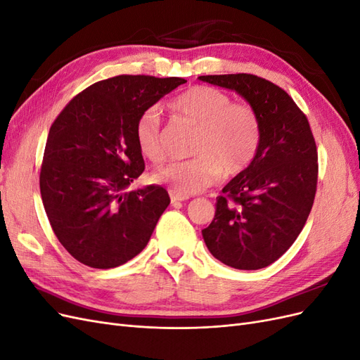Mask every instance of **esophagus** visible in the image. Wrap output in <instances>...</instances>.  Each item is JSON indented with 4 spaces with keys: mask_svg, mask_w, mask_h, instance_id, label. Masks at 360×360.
Wrapping results in <instances>:
<instances>
[{
    "mask_svg": "<svg viewBox=\"0 0 360 360\" xmlns=\"http://www.w3.org/2000/svg\"><path fill=\"white\" fill-rule=\"evenodd\" d=\"M169 197H171V204H172V205L180 204V202L188 200V197H181V195H177V193H174V192L169 193Z\"/></svg>",
    "mask_w": 360,
    "mask_h": 360,
    "instance_id": "obj_1",
    "label": "esophagus"
}]
</instances>
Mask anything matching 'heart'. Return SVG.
Listing matches in <instances>:
<instances>
[{
	"label": "heart",
	"mask_w": 360,
	"mask_h": 360,
	"mask_svg": "<svg viewBox=\"0 0 360 360\" xmlns=\"http://www.w3.org/2000/svg\"><path fill=\"white\" fill-rule=\"evenodd\" d=\"M171 111L200 129L189 160L172 162L153 174V181L165 184L181 197L209 188L224 172L236 176L254 160L259 141V115L248 103H233L222 90L197 85L174 97ZM135 141L151 162L165 159L160 134V114L150 108L136 120Z\"/></svg>",
	"instance_id": "1"
}]
</instances>
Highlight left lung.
Here are the masks:
<instances>
[{"instance_id":"1","label":"left lung","mask_w":360,"mask_h":360,"mask_svg":"<svg viewBox=\"0 0 360 360\" xmlns=\"http://www.w3.org/2000/svg\"><path fill=\"white\" fill-rule=\"evenodd\" d=\"M198 79L242 96L261 122L254 160L216 198L214 219L202 230L205 246L230 267H267L296 240L314 204L319 163L308 118L284 90L255 75Z\"/></svg>"}]
</instances>
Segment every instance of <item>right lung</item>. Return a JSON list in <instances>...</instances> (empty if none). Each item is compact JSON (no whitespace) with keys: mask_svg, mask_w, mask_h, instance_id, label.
I'll return each instance as SVG.
<instances>
[{"mask_svg":"<svg viewBox=\"0 0 360 360\" xmlns=\"http://www.w3.org/2000/svg\"><path fill=\"white\" fill-rule=\"evenodd\" d=\"M184 82L120 75L75 96L52 123L40 171L41 201L60 243L79 263L112 269L147 246L169 197L158 184L127 189L146 167L135 124Z\"/></svg>","mask_w":360,"mask_h":360,"instance_id":"add662e5","label":"right lung"}]
</instances>
